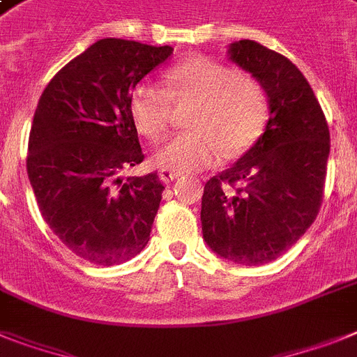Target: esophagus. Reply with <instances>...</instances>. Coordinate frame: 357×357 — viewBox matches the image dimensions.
Here are the masks:
<instances>
[{"label":"esophagus","mask_w":357,"mask_h":357,"mask_svg":"<svg viewBox=\"0 0 357 357\" xmlns=\"http://www.w3.org/2000/svg\"><path fill=\"white\" fill-rule=\"evenodd\" d=\"M181 174L179 172H174V170H160V179L163 183H169V181H174V179H178Z\"/></svg>","instance_id":"esophagus-1"}]
</instances>
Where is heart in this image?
Instances as JSON below:
<instances>
[{"instance_id": "heart-1", "label": "heart", "mask_w": 357, "mask_h": 357, "mask_svg": "<svg viewBox=\"0 0 357 357\" xmlns=\"http://www.w3.org/2000/svg\"><path fill=\"white\" fill-rule=\"evenodd\" d=\"M172 100L194 101L190 130L155 152L154 163L174 172H199L223 158L243 154L261 134L268 112L263 85L234 67L206 56L185 59L167 72V89L142 82L128 94V114L137 132L160 142L169 127Z\"/></svg>"}]
</instances>
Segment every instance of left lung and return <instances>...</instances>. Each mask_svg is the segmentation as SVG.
I'll return each mask as SVG.
<instances>
[{
	"instance_id": "left-lung-1",
	"label": "left lung",
	"mask_w": 357,
	"mask_h": 357,
	"mask_svg": "<svg viewBox=\"0 0 357 357\" xmlns=\"http://www.w3.org/2000/svg\"><path fill=\"white\" fill-rule=\"evenodd\" d=\"M229 59L261 83L271 118L239 161L205 183L202 229L218 256L254 266L287 252L316 220L331 134L290 59L252 40L230 43Z\"/></svg>"
}]
</instances>
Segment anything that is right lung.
<instances>
[{
	"label": "right lung",
	"mask_w": 357,
	"mask_h": 357,
	"mask_svg": "<svg viewBox=\"0 0 357 357\" xmlns=\"http://www.w3.org/2000/svg\"><path fill=\"white\" fill-rule=\"evenodd\" d=\"M172 47L96 41L50 79L29 137L26 172L43 220L94 265L139 254L165 190L158 174L119 178L143 161L128 94Z\"/></svg>",
	"instance_id": "right-lung-1"
}]
</instances>
